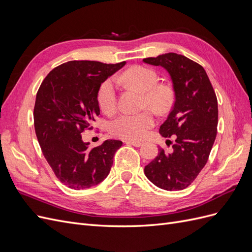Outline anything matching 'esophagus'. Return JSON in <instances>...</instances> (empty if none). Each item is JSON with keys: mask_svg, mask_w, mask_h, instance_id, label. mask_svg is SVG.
<instances>
[{"mask_svg": "<svg viewBox=\"0 0 252 252\" xmlns=\"http://www.w3.org/2000/svg\"><path fill=\"white\" fill-rule=\"evenodd\" d=\"M126 143L129 145H132L134 147H141L143 145L142 142H136V141H126Z\"/></svg>", "mask_w": 252, "mask_h": 252, "instance_id": "obj_1", "label": "esophagus"}]
</instances>
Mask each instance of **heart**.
Here are the masks:
<instances>
[{
	"label": "heart",
	"mask_w": 252,
	"mask_h": 252,
	"mask_svg": "<svg viewBox=\"0 0 252 252\" xmlns=\"http://www.w3.org/2000/svg\"><path fill=\"white\" fill-rule=\"evenodd\" d=\"M119 82H125L144 93L142 106H149L157 111H166L172 103V91L166 85H157L156 72L147 67L134 66L117 77ZM97 104L103 112L112 114L118 107V93L116 80L110 78L102 83L97 91ZM154 114L149 110L136 113H123L112 120L109 131L118 138L135 141L146 135L155 125Z\"/></svg>",
	"instance_id": "heart-1"
}]
</instances>
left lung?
<instances>
[{
    "mask_svg": "<svg viewBox=\"0 0 252 252\" xmlns=\"http://www.w3.org/2000/svg\"><path fill=\"white\" fill-rule=\"evenodd\" d=\"M143 62L161 66L170 75L174 104L159 133L164 138L175 134L171 154L159 148L158 157L145 166L144 172L158 188L183 190L208 161L217 136V95L204 68L184 56L169 52Z\"/></svg>",
    "mask_w": 252,
    "mask_h": 252,
    "instance_id": "left-lung-1",
    "label": "left lung"
}]
</instances>
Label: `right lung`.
<instances>
[{"mask_svg":"<svg viewBox=\"0 0 252 252\" xmlns=\"http://www.w3.org/2000/svg\"><path fill=\"white\" fill-rule=\"evenodd\" d=\"M126 64L70 61L52 69L37 90L33 120L42 152L57 178L71 189H86L109 174L121 141L89 147L82 132L100 114L97 91ZM90 129V128H89Z\"/></svg>","mask_w":252,"mask_h":252,"instance_id":"right-lung-1","label":"right lung"}]
</instances>
